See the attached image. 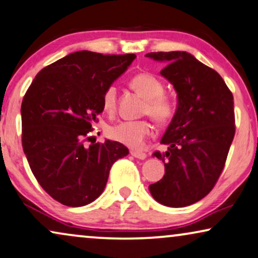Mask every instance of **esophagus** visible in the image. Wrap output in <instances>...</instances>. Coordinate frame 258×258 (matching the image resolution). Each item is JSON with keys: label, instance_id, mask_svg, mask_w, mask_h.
I'll use <instances>...</instances> for the list:
<instances>
[{"label": "esophagus", "instance_id": "obj_1", "mask_svg": "<svg viewBox=\"0 0 258 258\" xmlns=\"http://www.w3.org/2000/svg\"><path fill=\"white\" fill-rule=\"evenodd\" d=\"M131 154L135 158H137V159H145V158L147 157V154L146 153H144V152H139V151H131Z\"/></svg>", "mask_w": 258, "mask_h": 258}]
</instances>
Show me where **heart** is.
Instances as JSON below:
<instances>
[{"label": "heart", "instance_id": "heart-1", "mask_svg": "<svg viewBox=\"0 0 258 258\" xmlns=\"http://www.w3.org/2000/svg\"><path fill=\"white\" fill-rule=\"evenodd\" d=\"M130 86L137 93L145 98L143 114L150 115L159 125L170 122L176 112V106L172 98L165 94V86L160 79L151 73L136 74ZM102 107L109 114L116 111V88L108 86L102 94ZM153 126L149 120H137V121H122L109 127L108 136L113 140L135 150L143 149L146 140L152 136Z\"/></svg>", "mask_w": 258, "mask_h": 258}]
</instances>
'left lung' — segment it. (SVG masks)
I'll use <instances>...</instances> for the list:
<instances>
[{"label":"left lung","instance_id":"8db88e82","mask_svg":"<svg viewBox=\"0 0 258 258\" xmlns=\"http://www.w3.org/2000/svg\"><path fill=\"white\" fill-rule=\"evenodd\" d=\"M147 57L166 62L160 74L174 86L178 107L161 144L165 174L151 184L152 197L171 208L187 207L210 192L221 176L235 137L231 91L221 75L186 51H158Z\"/></svg>","mask_w":258,"mask_h":258}]
</instances>
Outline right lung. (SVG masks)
Here are the masks:
<instances>
[{"mask_svg":"<svg viewBox=\"0 0 258 258\" xmlns=\"http://www.w3.org/2000/svg\"><path fill=\"white\" fill-rule=\"evenodd\" d=\"M135 59V54L75 51L41 70L27 89L23 152L41 187L59 203H92L104 191L112 165L128 154L118 142L84 143L104 111L105 89Z\"/></svg>","mask_w":258,"mask_h":258,"instance_id":"obj_1","label":"right lung"}]
</instances>
